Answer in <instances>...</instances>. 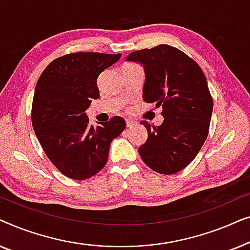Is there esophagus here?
<instances>
[{
    "mask_svg": "<svg viewBox=\"0 0 250 250\" xmlns=\"http://www.w3.org/2000/svg\"><path fill=\"white\" fill-rule=\"evenodd\" d=\"M135 122L132 121V119H126V126H127V127H131V126H133Z\"/></svg>",
    "mask_w": 250,
    "mask_h": 250,
    "instance_id": "esophagus-1",
    "label": "esophagus"
}]
</instances>
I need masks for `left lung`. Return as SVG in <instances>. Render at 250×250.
Here are the masks:
<instances>
[{
  "instance_id": "8db88e82",
  "label": "left lung",
  "mask_w": 250,
  "mask_h": 250,
  "mask_svg": "<svg viewBox=\"0 0 250 250\" xmlns=\"http://www.w3.org/2000/svg\"><path fill=\"white\" fill-rule=\"evenodd\" d=\"M127 60L145 67L143 100L163 108L160 126L140 123L148 131L140 156L155 172L175 174L192 162L208 136L213 98L206 77L192 58L167 44L134 51Z\"/></svg>"
}]
</instances>
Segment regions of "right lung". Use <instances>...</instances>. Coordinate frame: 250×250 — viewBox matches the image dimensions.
Masks as SVG:
<instances>
[{
    "instance_id": "add662e5",
    "label": "right lung",
    "mask_w": 250,
    "mask_h": 250,
    "mask_svg": "<svg viewBox=\"0 0 250 250\" xmlns=\"http://www.w3.org/2000/svg\"><path fill=\"white\" fill-rule=\"evenodd\" d=\"M118 54L74 52L51 61L37 81L32 124L50 162L63 175L86 180L104 168L112 140L125 129L119 116L97 127L85 110L100 97L97 80Z\"/></svg>"
}]
</instances>
